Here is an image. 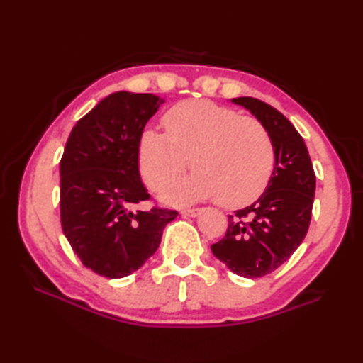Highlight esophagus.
I'll return each mask as SVG.
<instances>
[{
	"label": "esophagus",
	"mask_w": 363,
	"mask_h": 363,
	"mask_svg": "<svg viewBox=\"0 0 363 363\" xmlns=\"http://www.w3.org/2000/svg\"><path fill=\"white\" fill-rule=\"evenodd\" d=\"M199 212H201V209H198L196 207V209H184L182 215H186V217H196Z\"/></svg>",
	"instance_id": "esophagus-1"
}]
</instances>
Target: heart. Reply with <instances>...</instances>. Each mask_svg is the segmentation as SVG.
<instances>
[{
	"mask_svg": "<svg viewBox=\"0 0 363 363\" xmlns=\"http://www.w3.org/2000/svg\"><path fill=\"white\" fill-rule=\"evenodd\" d=\"M165 134L145 129L138 165L146 186L164 190L186 172L189 179L165 191L176 203L218 198L229 209L256 201L274 172V143L267 126L250 115L207 99H189L162 118Z\"/></svg>",
	"mask_w": 363,
	"mask_h": 363,
	"instance_id": "heart-1",
	"label": "heart"
}]
</instances>
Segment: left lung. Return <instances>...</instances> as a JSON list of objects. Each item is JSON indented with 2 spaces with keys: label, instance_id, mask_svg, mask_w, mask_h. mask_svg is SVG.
Masks as SVG:
<instances>
[{
  "label": "left lung",
  "instance_id": "8db88e82",
  "mask_svg": "<svg viewBox=\"0 0 363 363\" xmlns=\"http://www.w3.org/2000/svg\"><path fill=\"white\" fill-rule=\"evenodd\" d=\"M267 126L276 162L267 190L256 203L228 215L225 237L213 243V256L242 277H262L287 262L311 225L315 172L303 137L274 107L257 98H234Z\"/></svg>",
  "mask_w": 363,
  "mask_h": 363
}]
</instances>
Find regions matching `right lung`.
<instances>
[{"label": "right lung", "mask_w": 363, "mask_h": 363, "mask_svg": "<svg viewBox=\"0 0 363 363\" xmlns=\"http://www.w3.org/2000/svg\"><path fill=\"white\" fill-rule=\"evenodd\" d=\"M164 99L115 94L76 123L60 159V225L82 265L118 279L159 248L177 211L152 206L138 173V142Z\"/></svg>", "instance_id": "right-lung-1"}]
</instances>
